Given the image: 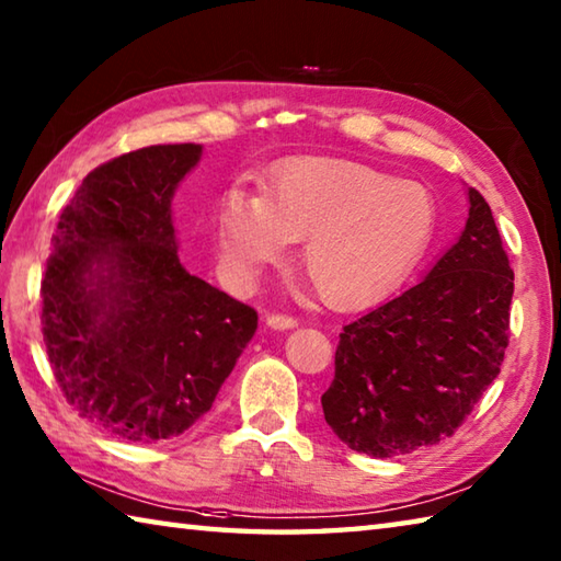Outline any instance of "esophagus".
I'll return each mask as SVG.
<instances>
[{
	"label": "esophagus",
	"instance_id": "esophagus-1",
	"mask_svg": "<svg viewBox=\"0 0 561 561\" xmlns=\"http://www.w3.org/2000/svg\"><path fill=\"white\" fill-rule=\"evenodd\" d=\"M266 324L271 330H293V327H298V320L290 314H268Z\"/></svg>",
	"mask_w": 561,
	"mask_h": 561
}]
</instances>
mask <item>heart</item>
<instances>
[{
  "label": "heart",
  "instance_id": "heart-1",
  "mask_svg": "<svg viewBox=\"0 0 561 561\" xmlns=\"http://www.w3.org/2000/svg\"><path fill=\"white\" fill-rule=\"evenodd\" d=\"M435 195L417 181L348 158H300L283 165L263 195L231 187L217 209L227 266L251 276L302 239L300 268L332 308L383 298L432 237Z\"/></svg>",
  "mask_w": 561,
  "mask_h": 561
}]
</instances>
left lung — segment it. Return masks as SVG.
I'll list each match as a JSON object with an SVG mask.
<instances>
[{
    "mask_svg": "<svg viewBox=\"0 0 561 561\" xmlns=\"http://www.w3.org/2000/svg\"><path fill=\"white\" fill-rule=\"evenodd\" d=\"M513 268L479 190L457 244L412 288L348 322L324 390L327 425L348 449L398 457L451 437L508 346Z\"/></svg>",
    "mask_w": 561,
    "mask_h": 561,
    "instance_id": "1",
    "label": "left lung"
}]
</instances>
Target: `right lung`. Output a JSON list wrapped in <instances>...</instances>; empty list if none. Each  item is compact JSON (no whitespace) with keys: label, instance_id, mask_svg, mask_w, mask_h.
Returning <instances> with one entry per match:
<instances>
[{"label":"right lung","instance_id":"1","mask_svg":"<svg viewBox=\"0 0 561 561\" xmlns=\"http://www.w3.org/2000/svg\"><path fill=\"white\" fill-rule=\"evenodd\" d=\"M199 144L124 153L88 173L60 213L41 280L48 362L72 410L158 445L213 408L259 314L178 256L171 199Z\"/></svg>","mask_w":561,"mask_h":561}]
</instances>
